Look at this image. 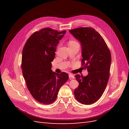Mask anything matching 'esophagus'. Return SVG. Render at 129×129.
Wrapping results in <instances>:
<instances>
[{"instance_id": "obj_1", "label": "esophagus", "mask_w": 129, "mask_h": 129, "mask_svg": "<svg viewBox=\"0 0 129 129\" xmlns=\"http://www.w3.org/2000/svg\"><path fill=\"white\" fill-rule=\"evenodd\" d=\"M69 77L71 79H74V78H75V77H74V76L73 75V74H69Z\"/></svg>"}]
</instances>
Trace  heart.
<instances>
[{
    "mask_svg": "<svg viewBox=\"0 0 129 129\" xmlns=\"http://www.w3.org/2000/svg\"><path fill=\"white\" fill-rule=\"evenodd\" d=\"M76 43H78V42L76 40H69V46L73 45V44H76Z\"/></svg>",
    "mask_w": 129,
    "mask_h": 129,
    "instance_id": "b5f03b06",
    "label": "heart"
}]
</instances>
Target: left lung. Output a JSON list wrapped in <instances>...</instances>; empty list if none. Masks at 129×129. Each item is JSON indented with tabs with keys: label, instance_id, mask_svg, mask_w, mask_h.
<instances>
[{
	"label": "left lung",
	"instance_id": "8db88e82",
	"mask_svg": "<svg viewBox=\"0 0 129 129\" xmlns=\"http://www.w3.org/2000/svg\"><path fill=\"white\" fill-rule=\"evenodd\" d=\"M82 45L81 66L88 75L75 76L79 86L74 90L76 100L85 105L96 102L102 96L110 76L111 53L102 36L92 27L69 30Z\"/></svg>",
	"mask_w": 129,
	"mask_h": 129
}]
</instances>
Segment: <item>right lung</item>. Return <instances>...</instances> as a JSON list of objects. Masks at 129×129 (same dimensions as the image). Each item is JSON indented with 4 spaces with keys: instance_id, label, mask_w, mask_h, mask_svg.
I'll return each mask as SVG.
<instances>
[{
    "instance_id": "1",
    "label": "right lung",
    "mask_w": 129,
    "mask_h": 129,
    "mask_svg": "<svg viewBox=\"0 0 129 129\" xmlns=\"http://www.w3.org/2000/svg\"><path fill=\"white\" fill-rule=\"evenodd\" d=\"M66 32L50 28L41 29L30 36L23 48V76L30 94L41 103H53L60 88L68 79V74H57L51 69L56 47Z\"/></svg>"
}]
</instances>
